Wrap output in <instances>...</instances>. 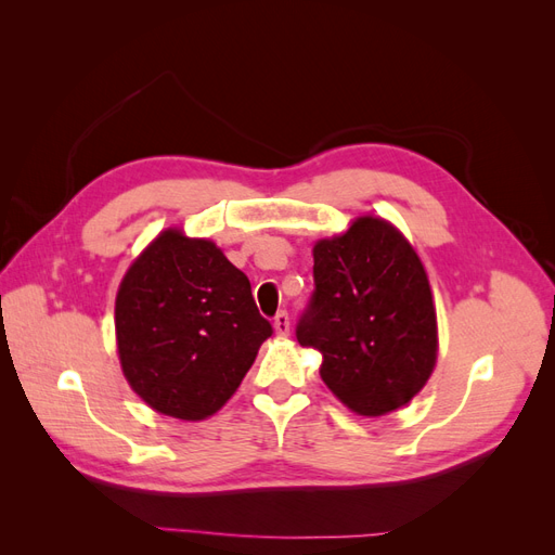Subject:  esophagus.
Instances as JSON below:
<instances>
[{
	"label": "esophagus",
	"instance_id": "34e87169",
	"mask_svg": "<svg viewBox=\"0 0 555 555\" xmlns=\"http://www.w3.org/2000/svg\"><path fill=\"white\" fill-rule=\"evenodd\" d=\"M273 328L280 335V338H287L289 335V314L287 312H278L273 319Z\"/></svg>",
	"mask_w": 555,
	"mask_h": 555
}]
</instances>
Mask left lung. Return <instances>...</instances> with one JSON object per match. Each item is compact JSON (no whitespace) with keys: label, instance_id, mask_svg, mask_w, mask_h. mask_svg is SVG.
Masks as SVG:
<instances>
[{"label":"left lung","instance_id":"obj_1","mask_svg":"<svg viewBox=\"0 0 555 555\" xmlns=\"http://www.w3.org/2000/svg\"><path fill=\"white\" fill-rule=\"evenodd\" d=\"M314 294L300 347L322 354L319 375L345 408L384 416L424 389L438 361L426 268L389 220L361 215L312 247Z\"/></svg>","mask_w":555,"mask_h":555}]
</instances>
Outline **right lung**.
Segmentation results:
<instances>
[{
  "instance_id": "obj_1",
  "label": "right lung",
  "mask_w": 555,
  "mask_h": 555,
  "mask_svg": "<svg viewBox=\"0 0 555 555\" xmlns=\"http://www.w3.org/2000/svg\"><path fill=\"white\" fill-rule=\"evenodd\" d=\"M271 333L247 275L180 227L159 231L117 287L122 375L147 408L180 422L222 410Z\"/></svg>"
}]
</instances>
